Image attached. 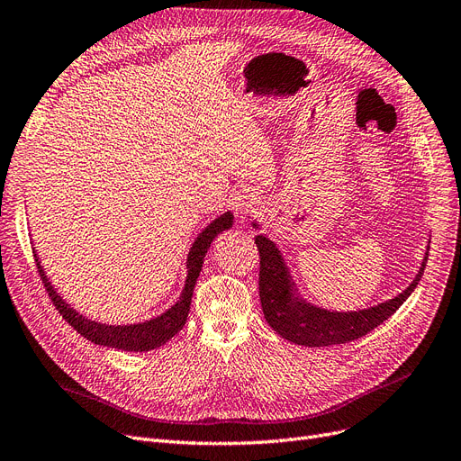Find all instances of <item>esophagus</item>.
I'll use <instances>...</instances> for the list:
<instances>
[{
  "mask_svg": "<svg viewBox=\"0 0 461 461\" xmlns=\"http://www.w3.org/2000/svg\"><path fill=\"white\" fill-rule=\"evenodd\" d=\"M259 203V197L254 190L250 188H243L239 190L233 197V211L239 218H245L249 212H252Z\"/></svg>",
  "mask_w": 461,
  "mask_h": 461,
  "instance_id": "esophagus-1",
  "label": "esophagus"
}]
</instances>
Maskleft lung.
<instances>
[{"label": "left lung", "instance_id": "left-lung-1", "mask_svg": "<svg viewBox=\"0 0 461 461\" xmlns=\"http://www.w3.org/2000/svg\"><path fill=\"white\" fill-rule=\"evenodd\" d=\"M256 226V224H254ZM259 250V302L267 324L288 341L303 347L350 343L388 320L414 292L424 275L428 252L412 283L393 299L362 311H328L309 303L297 294L285 258L271 239L256 235Z\"/></svg>", "mask_w": 461, "mask_h": 461}]
</instances>
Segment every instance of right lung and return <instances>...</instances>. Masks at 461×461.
<instances>
[{
	"label": "right lung",
	"instance_id": "right-lung-1",
	"mask_svg": "<svg viewBox=\"0 0 461 461\" xmlns=\"http://www.w3.org/2000/svg\"><path fill=\"white\" fill-rule=\"evenodd\" d=\"M231 224H233V214L228 211L224 214H220L216 220H212V222L195 237V241L190 247V252L186 258L188 273H186L181 297H178L176 303L171 305L166 312H162L156 318L145 320V322H139V324L109 326V324L95 322V320L83 316L54 290V286L50 285V280L47 278V275L43 271L41 262H39L35 249H33V258H35L37 271H39V275H41V280H43L45 290L50 297V302L54 303L58 312L62 314L78 333L86 337L88 341H92L95 345H102V347L118 348V350H126V352H147V350H154L158 347L166 345L169 339L175 337L186 324L194 286H195V280L199 276V271H202V267H203L205 254L212 243V239L218 233L230 230Z\"/></svg>",
	"mask_w": 461,
	"mask_h": 461
}]
</instances>
